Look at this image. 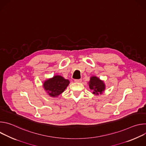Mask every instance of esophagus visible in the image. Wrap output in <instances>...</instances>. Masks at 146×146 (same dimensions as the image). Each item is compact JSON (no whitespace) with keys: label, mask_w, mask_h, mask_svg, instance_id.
<instances>
[{"label":"esophagus","mask_w":146,"mask_h":146,"mask_svg":"<svg viewBox=\"0 0 146 146\" xmlns=\"http://www.w3.org/2000/svg\"><path fill=\"white\" fill-rule=\"evenodd\" d=\"M74 81L76 82H81L82 81V80L81 79H77V80H75Z\"/></svg>","instance_id":"esophagus-1"}]
</instances>
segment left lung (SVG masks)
Masks as SVG:
<instances>
[{
    "label": "left lung",
    "mask_w": 146,
    "mask_h": 146,
    "mask_svg": "<svg viewBox=\"0 0 146 146\" xmlns=\"http://www.w3.org/2000/svg\"><path fill=\"white\" fill-rule=\"evenodd\" d=\"M90 88L93 91L94 95L102 94L105 91L106 86L105 83L96 76H92L88 82Z\"/></svg>",
    "instance_id": "left-lung-1"
}]
</instances>
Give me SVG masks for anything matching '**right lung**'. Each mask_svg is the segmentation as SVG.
I'll use <instances>...</instances> for the list:
<instances>
[{"label": "right lung", "instance_id": "right-lung-1", "mask_svg": "<svg viewBox=\"0 0 146 146\" xmlns=\"http://www.w3.org/2000/svg\"><path fill=\"white\" fill-rule=\"evenodd\" d=\"M70 81L61 76H54L43 82V87L51 97H57L69 86Z\"/></svg>", "mask_w": 146, "mask_h": 146}]
</instances>
